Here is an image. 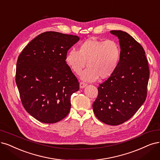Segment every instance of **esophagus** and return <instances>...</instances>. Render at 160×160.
Returning a JSON list of instances; mask_svg holds the SVG:
<instances>
[{"label":"esophagus","instance_id":"obj_1","mask_svg":"<svg viewBox=\"0 0 160 160\" xmlns=\"http://www.w3.org/2000/svg\"><path fill=\"white\" fill-rule=\"evenodd\" d=\"M87 86V83H85V82H80L79 83V87L81 89H82V88H84Z\"/></svg>","mask_w":160,"mask_h":160}]
</instances>
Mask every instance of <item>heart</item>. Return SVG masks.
I'll return each instance as SVG.
<instances>
[{"instance_id": "heart-1", "label": "heart", "mask_w": 160, "mask_h": 160, "mask_svg": "<svg viewBox=\"0 0 160 160\" xmlns=\"http://www.w3.org/2000/svg\"><path fill=\"white\" fill-rule=\"evenodd\" d=\"M120 58V48L112 40L105 41L90 38L81 43L79 51L73 48L65 55V61L71 70L79 74L86 66L81 79L92 82L98 78L105 79L117 69Z\"/></svg>"}]
</instances>
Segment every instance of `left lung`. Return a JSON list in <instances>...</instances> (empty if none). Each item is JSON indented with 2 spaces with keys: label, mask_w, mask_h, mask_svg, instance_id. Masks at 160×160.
I'll list each match as a JSON object with an SVG mask.
<instances>
[{
  "label": "left lung",
  "mask_w": 160,
  "mask_h": 160,
  "mask_svg": "<svg viewBox=\"0 0 160 160\" xmlns=\"http://www.w3.org/2000/svg\"><path fill=\"white\" fill-rule=\"evenodd\" d=\"M110 32L119 40L120 61L113 74L99 85L92 108L99 120L116 126L132 117L144 102L150 72L140 43L126 32Z\"/></svg>",
  "instance_id": "1"
}]
</instances>
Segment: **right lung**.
Masks as SVG:
<instances>
[{
	"instance_id": "right-lung-1",
	"label": "right lung",
	"mask_w": 160,
	"mask_h": 160,
	"mask_svg": "<svg viewBox=\"0 0 160 160\" xmlns=\"http://www.w3.org/2000/svg\"><path fill=\"white\" fill-rule=\"evenodd\" d=\"M78 36L46 32L28 44L16 63V83L26 111L40 122L52 124L67 116L71 96L79 83L65 61Z\"/></svg>"
}]
</instances>
